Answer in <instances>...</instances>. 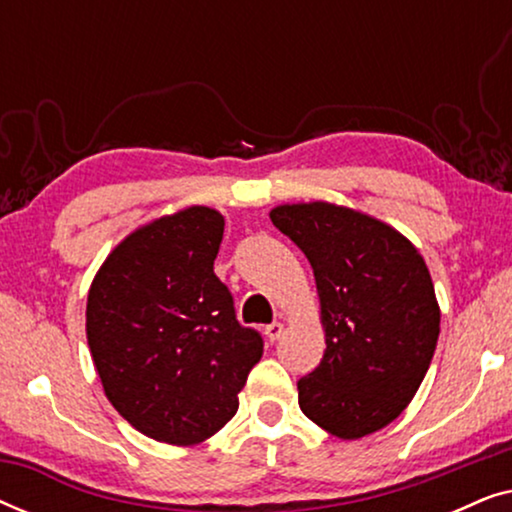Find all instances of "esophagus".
Wrapping results in <instances>:
<instances>
[{
    "label": "esophagus",
    "instance_id": "34e87169",
    "mask_svg": "<svg viewBox=\"0 0 512 512\" xmlns=\"http://www.w3.org/2000/svg\"><path fill=\"white\" fill-rule=\"evenodd\" d=\"M284 333V324H279V321H272L270 326H265V338H268L270 342L279 340V335Z\"/></svg>",
    "mask_w": 512,
    "mask_h": 512
}]
</instances>
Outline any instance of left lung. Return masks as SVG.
Listing matches in <instances>:
<instances>
[{
    "label": "left lung",
    "mask_w": 512,
    "mask_h": 512,
    "mask_svg": "<svg viewBox=\"0 0 512 512\" xmlns=\"http://www.w3.org/2000/svg\"><path fill=\"white\" fill-rule=\"evenodd\" d=\"M275 228L314 270L324 359L298 380L305 417L342 440L384 429L417 394L440 333L424 258L387 223L331 202L279 205Z\"/></svg>",
    "instance_id": "left-lung-1"
}]
</instances>
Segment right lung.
<instances>
[{
    "label": "right lung",
    "instance_id": "add662e5",
    "mask_svg": "<svg viewBox=\"0 0 512 512\" xmlns=\"http://www.w3.org/2000/svg\"><path fill=\"white\" fill-rule=\"evenodd\" d=\"M223 216L186 207L130 233L90 284L86 335L104 394L139 433L195 445L237 412L263 338L214 275Z\"/></svg>",
    "mask_w": 512,
    "mask_h": 512
}]
</instances>
